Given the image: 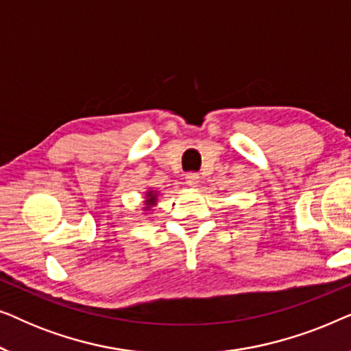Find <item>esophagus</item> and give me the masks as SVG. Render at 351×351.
Masks as SVG:
<instances>
[{"label":"esophagus","instance_id":"1","mask_svg":"<svg viewBox=\"0 0 351 351\" xmlns=\"http://www.w3.org/2000/svg\"><path fill=\"white\" fill-rule=\"evenodd\" d=\"M185 182H186V185H190V186H198L199 176L196 174V172H189V174L185 176Z\"/></svg>","mask_w":351,"mask_h":351}]
</instances>
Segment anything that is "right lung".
Instances as JSON below:
<instances>
[{
  "label": "right lung",
  "mask_w": 351,
  "mask_h": 351,
  "mask_svg": "<svg viewBox=\"0 0 351 351\" xmlns=\"http://www.w3.org/2000/svg\"><path fill=\"white\" fill-rule=\"evenodd\" d=\"M156 198H158V193L156 191H153V190H148L147 191V201H145V210H150V208L152 206H155L156 204Z\"/></svg>",
  "instance_id": "1"
}]
</instances>
